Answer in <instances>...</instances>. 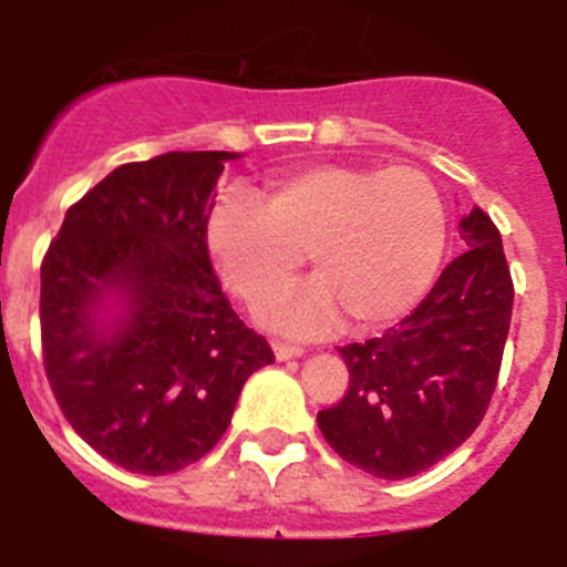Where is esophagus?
Segmentation results:
<instances>
[{"label": "esophagus", "mask_w": 567, "mask_h": 567, "mask_svg": "<svg viewBox=\"0 0 567 567\" xmlns=\"http://www.w3.org/2000/svg\"><path fill=\"white\" fill-rule=\"evenodd\" d=\"M272 352L278 360H292V358H300V354H303V349H300V346H289V343H272Z\"/></svg>", "instance_id": "1"}]
</instances>
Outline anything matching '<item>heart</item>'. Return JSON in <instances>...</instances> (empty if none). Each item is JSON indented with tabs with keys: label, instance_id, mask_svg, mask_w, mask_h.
<instances>
[{
	"label": "heart",
	"instance_id": "obj_1",
	"mask_svg": "<svg viewBox=\"0 0 567 567\" xmlns=\"http://www.w3.org/2000/svg\"><path fill=\"white\" fill-rule=\"evenodd\" d=\"M204 240L224 287L249 307L289 287L307 252L318 280L264 309L272 327L315 334L349 312L358 329H378L434 284L445 207L420 169L318 164L272 178L264 204L249 189H224Z\"/></svg>",
	"mask_w": 567,
	"mask_h": 567
}]
</instances>
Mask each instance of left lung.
<instances>
[{
  "mask_svg": "<svg viewBox=\"0 0 567 567\" xmlns=\"http://www.w3.org/2000/svg\"><path fill=\"white\" fill-rule=\"evenodd\" d=\"M465 252L383 338L340 349L349 392L318 412L327 443L380 480H405L452 454L483 420L514 307L503 238L480 207L460 221Z\"/></svg>",
  "mask_w": 567,
  "mask_h": 567,
  "instance_id": "8db88e82",
  "label": "left lung"
}]
</instances>
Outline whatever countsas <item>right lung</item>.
I'll return each instance as SVG.
<instances>
[{
	"mask_svg": "<svg viewBox=\"0 0 567 567\" xmlns=\"http://www.w3.org/2000/svg\"><path fill=\"white\" fill-rule=\"evenodd\" d=\"M240 153H164L115 167L64 215L42 264L44 372L104 460L162 477L227 432L252 372L272 363L209 264L204 224Z\"/></svg>",
	"mask_w": 567,
	"mask_h": 567,
	"instance_id": "add662e5",
	"label": "right lung"
}]
</instances>
